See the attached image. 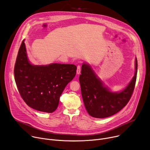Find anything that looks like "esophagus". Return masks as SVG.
I'll return each mask as SVG.
<instances>
[{
	"label": "esophagus",
	"mask_w": 150,
	"mask_h": 150,
	"mask_svg": "<svg viewBox=\"0 0 150 150\" xmlns=\"http://www.w3.org/2000/svg\"><path fill=\"white\" fill-rule=\"evenodd\" d=\"M81 73V66L78 65L77 66V69H76V74L78 75Z\"/></svg>",
	"instance_id": "esophagus-1"
}]
</instances>
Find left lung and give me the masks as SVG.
Returning <instances> with one entry per match:
<instances>
[{
    "label": "left lung",
    "instance_id": "1",
    "mask_svg": "<svg viewBox=\"0 0 150 150\" xmlns=\"http://www.w3.org/2000/svg\"><path fill=\"white\" fill-rule=\"evenodd\" d=\"M137 59H135V72L126 88L119 93H113L105 87L91 67L83 63L79 80L83 103L88 114L96 118L111 116L129 102L133 91L137 75Z\"/></svg>",
    "mask_w": 150,
    "mask_h": 150
}]
</instances>
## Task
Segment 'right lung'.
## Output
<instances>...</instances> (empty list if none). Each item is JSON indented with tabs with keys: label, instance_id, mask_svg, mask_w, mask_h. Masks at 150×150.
Segmentation results:
<instances>
[{
	"label": "right lung",
	"instance_id": "obj_1",
	"mask_svg": "<svg viewBox=\"0 0 150 150\" xmlns=\"http://www.w3.org/2000/svg\"><path fill=\"white\" fill-rule=\"evenodd\" d=\"M72 64L52 63L33 65L29 62L24 40L19 47L14 67L15 81L19 93L30 108L53 113L67 85L76 75Z\"/></svg>",
	"mask_w": 150,
	"mask_h": 150
}]
</instances>
